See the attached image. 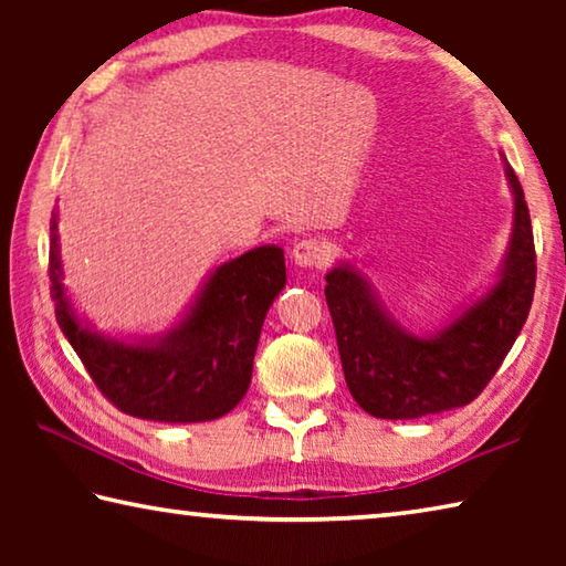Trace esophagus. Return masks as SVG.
<instances>
[{"label":"esophagus","instance_id":"1","mask_svg":"<svg viewBox=\"0 0 566 566\" xmlns=\"http://www.w3.org/2000/svg\"><path fill=\"white\" fill-rule=\"evenodd\" d=\"M292 260L296 266H324L329 262V249L319 239H300L292 249Z\"/></svg>","mask_w":566,"mask_h":566}]
</instances>
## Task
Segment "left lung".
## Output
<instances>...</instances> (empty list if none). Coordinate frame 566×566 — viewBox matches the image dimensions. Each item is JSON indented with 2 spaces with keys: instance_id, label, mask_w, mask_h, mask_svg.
Here are the masks:
<instances>
[{
  "instance_id": "left-lung-1",
  "label": "left lung",
  "mask_w": 566,
  "mask_h": 566,
  "mask_svg": "<svg viewBox=\"0 0 566 566\" xmlns=\"http://www.w3.org/2000/svg\"><path fill=\"white\" fill-rule=\"evenodd\" d=\"M514 195L510 247L496 282L462 314L427 337L391 319L375 286L357 266L327 272V296L342 369L357 405L379 419H417L464 407L482 395L530 314L536 282L530 209L514 169L504 161Z\"/></svg>"
}]
</instances>
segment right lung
I'll return each instance as SVG.
<instances>
[{
	"instance_id": "add662e5",
	"label": "right lung",
	"mask_w": 566,
	"mask_h": 566,
	"mask_svg": "<svg viewBox=\"0 0 566 566\" xmlns=\"http://www.w3.org/2000/svg\"><path fill=\"white\" fill-rule=\"evenodd\" d=\"M62 254L52 217L50 280L56 322L99 391L124 415L171 421H212L247 395L262 324L284 290V252L249 249L207 276L197 300L169 332L149 339L104 337L74 312L62 284Z\"/></svg>"
}]
</instances>
